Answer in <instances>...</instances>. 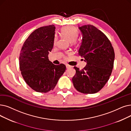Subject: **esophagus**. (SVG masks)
<instances>
[{"mask_svg": "<svg viewBox=\"0 0 131 131\" xmlns=\"http://www.w3.org/2000/svg\"><path fill=\"white\" fill-rule=\"evenodd\" d=\"M66 69H69L70 67H71V66H70L69 65H68V64H66Z\"/></svg>", "mask_w": 131, "mask_h": 131, "instance_id": "1", "label": "esophagus"}]
</instances>
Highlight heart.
I'll use <instances>...</instances> for the list:
<instances>
[{
	"mask_svg": "<svg viewBox=\"0 0 131 131\" xmlns=\"http://www.w3.org/2000/svg\"><path fill=\"white\" fill-rule=\"evenodd\" d=\"M79 30L77 28L73 26H67L61 30V34L62 36L66 38L73 44H75L78 42L77 37L79 35ZM57 41L56 36L54 38V42Z\"/></svg>",
	"mask_w": 131,
	"mask_h": 131,
	"instance_id": "heart-1",
	"label": "heart"
}]
</instances>
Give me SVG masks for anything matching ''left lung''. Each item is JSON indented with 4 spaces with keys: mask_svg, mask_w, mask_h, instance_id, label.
I'll return each mask as SVG.
<instances>
[{
    "mask_svg": "<svg viewBox=\"0 0 131 131\" xmlns=\"http://www.w3.org/2000/svg\"><path fill=\"white\" fill-rule=\"evenodd\" d=\"M79 29L82 38L78 54L87 64L81 70L74 67L76 73L72 82L78 92L95 94L104 86L111 74L114 50L105 34L95 26L84 25Z\"/></svg>",
    "mask_w": 131,
    "mask_h": 131,
    "instance_id": "1",
    "label": "left lung"
}]
</instances>
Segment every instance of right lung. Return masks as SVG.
<instances>
[{"label":"right lung","instance_id":"obj_1","mask_svg":"<svg viewBox=\"0 0 131 131\" xmlns=\"http://www.w3.org/2000/svg\"><path fill=\"white\" fill-rule=\"evenodd\" d=\"M55 27H42L34 30L22 47L19 57L20 69L25 82L39 93L53 90L66 70L64 64L57 65L49 60L53 47Z\"/></svg>","mask_w":131,"mask_h":131}]
</instances>
